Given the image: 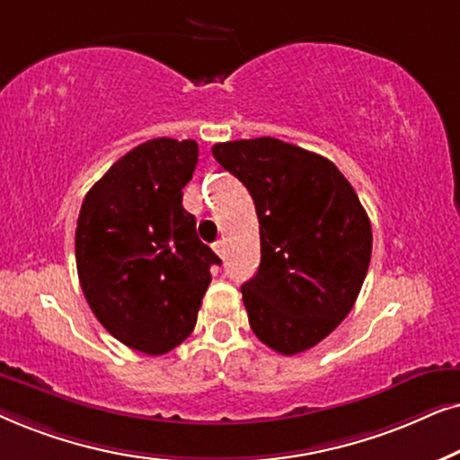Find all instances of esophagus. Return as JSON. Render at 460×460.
<instances>
[{"label": "esophagus", "instance_id": "1", "mask_svg": "<svg viewBox=\"0 0 460 460\" xmlns=\"http://www.w3.org/2000/svg\"><path fill=\"white\" fill-rule=\"evenodd\" d=\"M212 248H214V252H217L218 256H225V242H223V240L214 242Z\"/></svg>", "mask_w": 460, "mask_h": 460}]
</instances>
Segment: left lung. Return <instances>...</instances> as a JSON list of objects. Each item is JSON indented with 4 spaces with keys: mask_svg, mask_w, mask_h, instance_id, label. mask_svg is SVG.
<instances>
[{
    "mask_svg": "<svg viewBox=\"0 0 460 460\" xmlns=\"http://www.w3.org/2000/svg\"><path fill=\"white\" fill-rule=\"evenodd\" d=\"M254 199L261 265L242 286L252 332L281 355L326 339L368 273L372 226L351 182L326 157L262 137L212 146Z\"/></svg>",
    "mask_w": 460,
    "mask_h": 460,
    "instance_id": "obj_1",
    "label": "left lung"
}]
</instances>
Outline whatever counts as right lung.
<instances>
[{
	"label": "right lung",
	"mask_w": 460,
	"mask_h": 460,
	"mask_svg": "<svg viewBox=\"0 0 460 460\" xmlns=\"http://www.w3.org/2000/svg\"><path fill=\"white\" fill-rule=\"evenodd\" d=\"M195 140L153 138L118 159L85 193L75 261L92 314L119 342L164 355L193 332L220 259L182 208Z\"/></svg>",
	"instance_id": "obj_1"
}]
</instances>
